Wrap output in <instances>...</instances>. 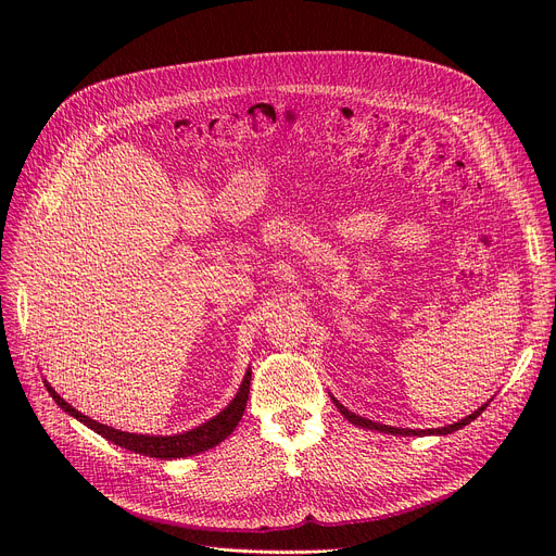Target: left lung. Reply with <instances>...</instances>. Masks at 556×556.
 Masks as SVG:
<instances>
[{
    "mask_svg": "<svg viewBox=\"0 0 556 556\" xmlns=\"http://www.w3.org/2000/svg\"><path fill=\"white\" fill-rule=\"evenodd\" d=\"M331 399H333V396H331ZM333 403H336L338 410L344 415V419H346V421H352L354 426H361V428H369V430H378V432H388V434H403V437H417V434H419V437H421V434H451V432H455V430L464 428L466 424H471L476 417H480V415H482V410H484V407L489 405V403L480 405L473 415L464 417V419H459V421H455V424H451V426H444V428L413 430V428H394V426H386V424H376V421H369V419H365V417H361V415H356V413H352V410H346V407H344V405H342L338 399H333Z\"/></svg>",
    "mask_w": 556,
    "mask_h": 556,
    "instance_id": "1",
    "label": "left lung"
}]
</instances>
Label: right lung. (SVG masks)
I'll return each instance as SVG.
<instances>
[{
	"label": "right lung",
	"instance_id": "right-lung-1",
	"mask_svg": "<svg viewBox=\"0 0 556 556\" xmlns=\"http://www.w3.org/2000/svg\"><path fill=\"white\" fill-rule=\"evenodd\" d=\"M250 381H252V369L245 371L237 396L227 403V407H223V410L216 417H212L210 421H204V424H200L187 432H180V434H137V432L116 430L112 426L99 424L90 417H85L83 413H78L76 407L70 405L47 381H45V388L51 394V399L61 405L70 417L78 419L87 428H92L97 434L105 437L108 442L122 446L126 451L139 453V455L160 457V459H178V457H189V455H198L202 451H210L227 440V437L233 432V428L239 426V421L245 413Z\"/></svg>",
	"mask_w": 556,
	"mask_h": 556
}]
</instances>
